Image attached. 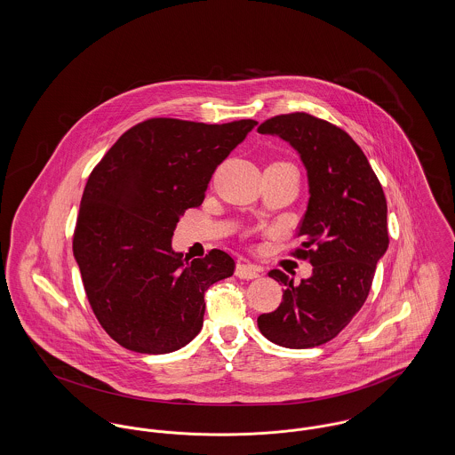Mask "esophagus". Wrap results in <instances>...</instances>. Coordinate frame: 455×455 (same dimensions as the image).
<instances>
[{"label":"esophagus","instance_id":"obj_1","mask_svg":"<svg viewBox=\"0 0 455 455\" xmlns=\"http://www.w3.org/2000/svg\"><path fill=\"white\" fill-rule=\"evenodd\" d=\"M235 275L243 280H254L261 275V267L256 265H247V263H239L235 267Z\"/></svg>","mask_w":455,"mask_h":455}]
</instances>
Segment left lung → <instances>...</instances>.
Listing matches in <instances>:
<instances>
[{
	"label": "left lung",
	"instance_id": "obj_1",
	"mask_svg": "<svg viewBox=\"0 0 455 455\" xmlns=\"http://www.w3.org/2000/svg\"><path fill=\"white\" fill-rule=\"evenodd\" d=\"M259 134L287 140L307 170L309 203L299 225L313 275L294 285L280 269L282 304L258 318L261 333L282 347L309 348L335 339L368 299L374 269L388 247L387 199L363 149L337 125L309 113L278 115Z\"/></svg>",
	"mask_w": 455,
	"mask_h": 455
}]
</instances>
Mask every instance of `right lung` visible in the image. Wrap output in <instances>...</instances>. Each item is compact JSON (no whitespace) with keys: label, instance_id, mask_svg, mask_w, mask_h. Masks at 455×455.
Returning a JSON list of instances; mask_svg holds the SVG:
<instances>
[{"label":"right lung","instance_id":"obj_1","mask_svg":"<svg viewBox=\"0 0 455 455\" xmlns=\"http://www.w3.org/2000/svg\"><path fill=\"white\" fill-rule=\"evenodd\" d=\"M254 125L149 118L91 172L74 256L96 318L122 347L166 354L201 331L204 292L232 276L235 263L220 249L184 259L172 237L180 216L203 204L216 166Z\"/></svg>","mask_w":455,"mask_h":455}]
</instances>
